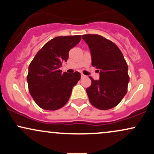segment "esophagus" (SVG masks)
Here are the masks:
<instances>
[{
	"mask_svg": "<svg viewBox=\"0 0 154 154\" xmlns=\"http://www.w3.org/2000/svg\"><path fill=\"white\" fill-rule=\"evenodd\" d=\"M81 77H82V78H85L86 76L85 75H83V74H82V75H81Z\"/></svg>",
	"mask_w": 154,
	"mask_h": 154,
	"instance_id": "34e87169",
	"label": "esophagus"
}]
</instances>
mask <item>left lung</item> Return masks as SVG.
<instances>
[{
	"label": "left lung",
	"instance_id": "8db88e82",
	"mask_svg": "<svg viewBox=\"0 0 154 154\" xmlns=\"http://www.w3.org/2000/svg\"><path fill=\"white\" fill-rule=\"evenodd\" d=\"M92 56V66L98 69L99 80L91 77V85L86 89L93 106L108 110L120 103L127 92L130 81L128 66L122 53L112 41L99 35H83Z\"/></svg>",
	"mask_w": 154,
	"mask_h": 154
}]
</instances>
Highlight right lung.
Listing matches in <instances>:
<instances>
[{"label":"right lung","mask_w":154,"mask_h":154,"mask_svg":"<svg viewBox=\"0 0 154 154\" xmlns=\"http://www.w3.org/2000/svg\"><path fill=\"white\" fill-rule=\"evenodd\" d=\"M81 38V35L56 37L45 43L31 61L26 77L28 88L33 100L42 109L57 110L68 102L81 75L78 72L62 73L59 68Z\"/></svg>","instance_id":"obj_1"}]
</instances>
